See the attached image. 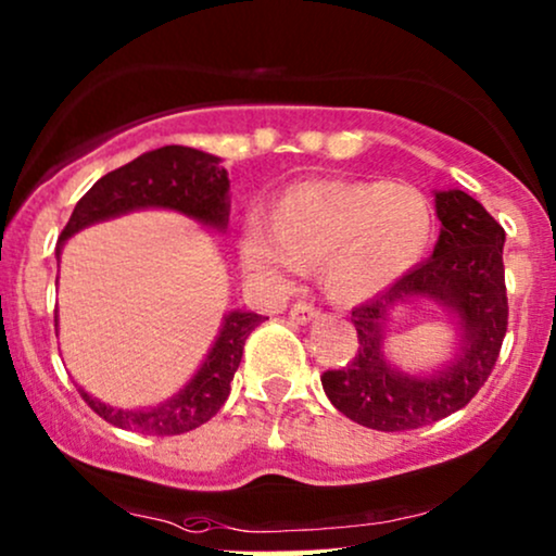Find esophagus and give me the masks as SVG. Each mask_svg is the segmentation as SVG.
Listing matches in <instances>:
<instances>
[{
    "mask_svg": "<svg viewBox=\"0 0 556 556\" xmlns=\"http://www.w3.org/2000/svg\"><path fill=\"white\" fill-rule=\"evenodd\" d=\"M289 317H291V321H296V325H306V321L317 317V306H314L312 301H306V299H299L296 304L291 306Z\"/></svg>",
    "mask_w": 556,
    "mask_h": 556,
    "instance_id": "obj_1",
    "label": "esophagus"
}]
</instances>
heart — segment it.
I'll return each mask as SVG.
<instances>
[{
	"label": "heart",
	"mask_w": 556,
	"mask_h": 556,
	"mask_svg": "<svg viewBox=\"0 0 556 556\" xmlns=\"http://www.w3.org/2000/svg\"><path fill=\"white\" fill-rule=\"evenodd\" d=\"M430 237L433 208L415 185L306 180L276 198L273 218H244L239 250L265 278L319 265L334 299L361 301L413 270Z\"/></svg>",
	"instance_id": "b5f03b06"
}]
</instances>
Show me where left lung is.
Returning a JSON list of instances; mask_svg holds the SVG:
<instances>
[{
	"instance_id": "1",
	"label": "left lung",
	"mask_w": 556,
	"mask_h": 556,
	"mask_svg": "<svg viewBox=\"0 0 556 556\" xmlns=\"http://www.w3.org/2000/svg\"><path fill=\"white\" fill-rule=\"evenodd\" d=\"M441 237L425 263L355 306L358 351L345 366L321 374V387L342 415L366 428L396 433L438 422L467 407L492 368L508 332L503 244L505 229L464 190L435 193ZM407 298H433L463 319V353L441 375L415 380L394 372L380 353L388 309Z\"/></svg>"
}]
</instances>
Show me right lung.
Listing matches in <instances>:
<instances>
[{"label": "right lung", "instance_id": "obj_1", "mask_svg": "<svg viewBox=\"0 0 556 556\" xmlns=\"http://www.w3.org/2000/svg\"><path fill=\"white\" fill-rule=\"evenodd\" d=\"M134 208H173L224 229L229 222V177L224 167H218L214 154L190 147H162L141 154L139 160L100 177L79 198L56 242V255L74 231ZM263 319V314L255 312L226 314L222 334L211 348L208 358L203 361L201 371L162 407L115 409L79 389L81 400L105 422L123 430H136L141 435H180L201 428L224 407L231 392V379L242 361L244 340Z\"/></svg>", "mask_w": 556, "mask_h": 556}]
</instances>
